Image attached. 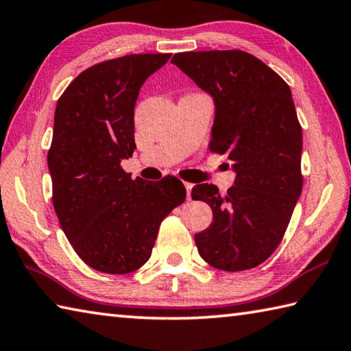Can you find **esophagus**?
<instances>
[{"instance_id": "1", "label": "esophagus", "mask_w": 351, "mask_h": 351, "mask_svg": "<svg viewBox=\"0 0 351 351\" xmlns=\"http://www.w3.org/2000/svg\"><path fill=\"white\" fill-rule=\"evenodd\" d=\"M184 187L187 190V199L192 197V189H193V184L192 182H184Z\"/></svg>"}]
</instances>
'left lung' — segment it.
<instances>
[{"instance_id":"obj_1","label":"left lung","mask_w":351,"mask_h":351,"mask_svg":"<svg viewBox=\"0 0 351 351\" xmlns=\"http://www.w3.org/2000/svg\"><path fill=\"white\" fill-rule=\"evenodd\" d=\"M171 62L215 101L210 152L237 171L221 195L197 184L192 199L212 207L213 222L195 234L215 269L242 271L263 264L281 244L302 192V129L290 87L275 70L242 50L176 53Z\"/></svg>"}]
</instances>
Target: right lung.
<instances>
[{"label": "right lung", "instance_id": "right-lung-1", "mask_svg": "<svg viewBox=\"0 0 351 351\" xmlns=\"http://www.w3.org/2000/svg\"><path fill=\"white\" fill-rule=\"evenodd\" d=\"M170 53H133L86 69L55 110L47 154L52 201L62 232L92 269L125 275L147 263L159 226L186 201L175 176L132 180L121 167L135 144L139 88Z\"/></svg>", "mask_w": 351, "mask_h": 351}]
</instances>
